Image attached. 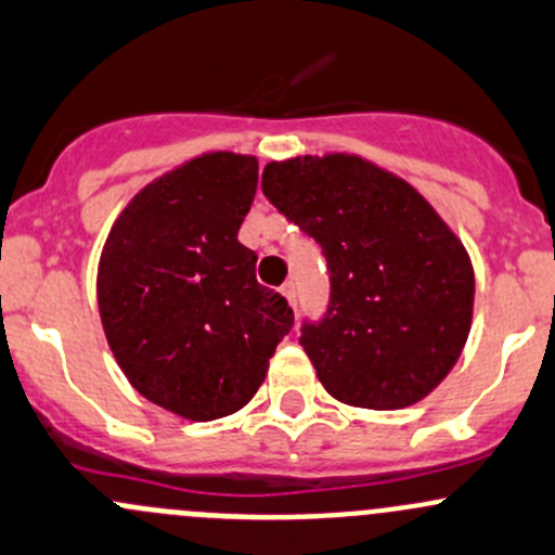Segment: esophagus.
Here are the masks:
<instances>
[{
    "label": "esophagus",
    "mask_w": 555,
    "mask_h": 555,
    "mask_svg": "<svg viewBox=\"0 0 555 555\" xmlns=\"http://www.w3.org/2000/svg\"><path fill=\"white\" fill-rule=\"evenodd\" d=\"M282 295L287 297L289 306H295V302H297V289H295V282H287V284H284V287H282Z\"/></svg>",
    "instance_id": "esophagus-1"
}]
</instances>
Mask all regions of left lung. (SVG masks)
Segmentation results:
<instances>
[{"label": "left lung", "mask_w": 555, "mask_h": 555, "mask_svg": "<svg viewBox=\"0 0 555 555\" xmlns=\"http://www.w3.org/2000/svg\"><path fill=\"white\" fill-rule=\"evenodd\" d=\"M262 194L322 244L330 306L300 346L326 393L401 410L463 353L474 266L463 242L406 180L353 154L297 156L262 170Z\"/></svg>", "instance_id": "obj_1"}]
</instances>
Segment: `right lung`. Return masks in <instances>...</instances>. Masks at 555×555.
I'll use <instances>...</instances> for the list:
<instances>
[{
  "mask_svg": "<svg viewBox=\"0 0 555 555\" xmlns=\"http://www.w3.org/2000/svg\"><path fill=\"white\" fill-rule=\"evenodd\" d=\"M255 191V156H196L132 196L98 266L116 364L140 396L194 423L242 410L295 322L238 242Z\"/></svg>",
  "mask_w": 555,
  "mask_h": 555,
  "instance_id": "right-lung-1",
  "label": "right lung"
}]
</instances>
